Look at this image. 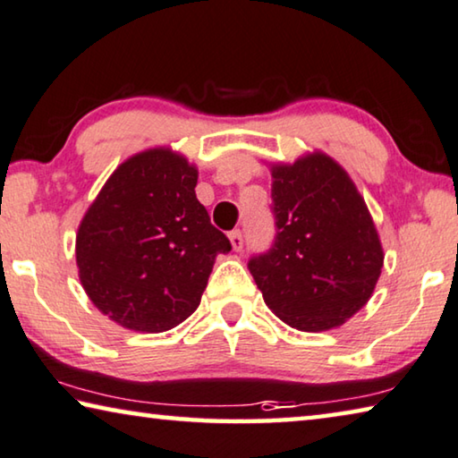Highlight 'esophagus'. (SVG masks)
Listing matches in <instances>:
<instances>
[{"mask_svg": "<svg viewBox=\"0 0 458 458\" xmlns=\"http://www.w3.org/2000/svg\"><path fill=\"white\" fill-rule=\"evenodd\" d=\"M228 238H230L232 249H234L236 252H238V250H242V246H244V238H242V232H241V230H232L230 234H228Z\"/></svg>", "mask_w": 458, "mask_h": 458, "instance_id": "obj_1", "label": "esophagus"}]
</instances>
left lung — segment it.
<instances>
[{
	"label": "left lung",
	"instance_id": "obj_1",
	"mask_svg": "<svg viewBox=\"0 0 458 458\" xmlns=\"http://www.w3.org/2000/svg\"><path fill=\"white\" fill-rule=\"evenodd\" d=\"M275 241L249 260L263 300L292 328L322 332L373 295L383 249L365 199L324 152L271 166Z\"/></svg>",
	"mask_w": 458,
	"mask_h": 458
}]
</instances>
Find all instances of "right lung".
<instances>
[{"label":"right lung","instance_id":"1","mask_svg":"<svg viewBox=\"0 0 458 458\" xmlns=\"http://www.w3.org/2000/svg\"><path fill=\"white\" fill-rule=\"evenodd\" d=\"M198 169L169 148L112 173L77 232V267L101 314L134 332H165L201 301L214 260L230 252L195 198Z\"/></svg>","mask_w":458,"mask_h":458}]
</instances>
